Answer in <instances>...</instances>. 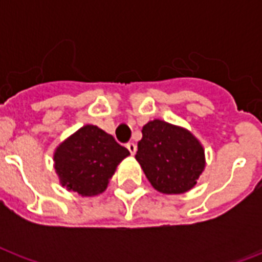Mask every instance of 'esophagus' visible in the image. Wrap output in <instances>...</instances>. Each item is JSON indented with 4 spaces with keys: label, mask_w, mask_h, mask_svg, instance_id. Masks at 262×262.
Listing matches in <instances>:
<instances>
[{
    "label": "esophagus",
    "mask_w": 262,
    "mask_h": 262,
    "mask_svg": "<svg viewBox=\"0 0 262 262\" xmlns=\"http://www.w3.org/2000/svg\"><path fill=\"white\" fill-rule=\"evenodd\" d=\"M126 147H127V150L130 151L132 156H135V153H136V150H137L136 144H135V143H127V144H126Z\"/></svg>",
    "instance_id": "1"
}]
</instances>
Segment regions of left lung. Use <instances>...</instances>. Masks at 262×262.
<instances>
[{
	"label": "left lung",
	"mask_w": 262,
	"mask_h": 262,
	"mask_svg": "<svg viewBox=\"0 0 262 262\" xmlns=\"http://www.w3.org/2000/svg\"><path fill=\"white\" fill-rule=\"evenodd\" d=\"M136 160L159 192L184 193L196 185L205 170V150L181 126L154 119L143 126Z\"/></svg>",
	"instance_id": "obj_1"
}]
</instances>
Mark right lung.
I'll use <instances>...</instances> for the list:
<instances>
[{
	"instance_id": "add662e5",
	"label": "right lung",
	"mask_w": 262,
	"mask_h": 262,
	"mask_svg": "<svg viewBox=\"0 0 262 262\" xmlns=\"http://www.w3.org/2000/svg\"><path fill=\"white\" fill-rule=\"evenodd\" d=\"M129 150L98 126L85 125L60 143L54 151V170L67 191L95 196L108 187L116 167Z\"/></svg>"
}]
</instances>
